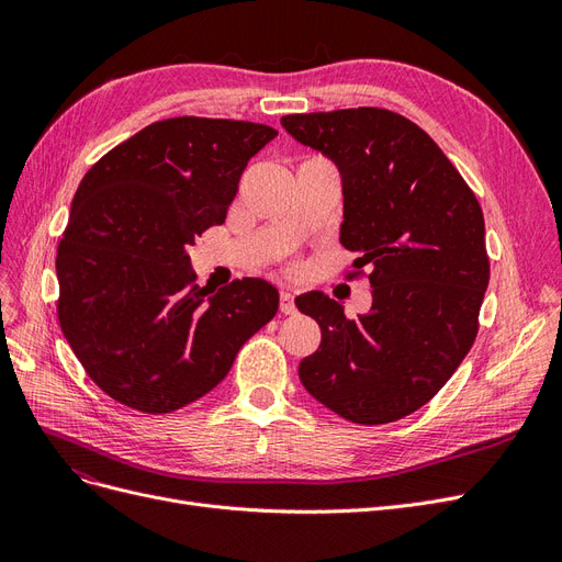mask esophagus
I'll list each match as a JSON object with an SVG mask.
<instances>
[{
  "label": "esophagus",
  "instance_id": "34e87169",
  "mask_svg": "<svg viewBox=\"0 0 562 562\" xmlns=\"http://www.w3.org/2000/svg\"><path fill=\"white\" fill-rule=\"evenodd\" d=\"M279 307H281L283 314H293L295 312V295H293V291H281Z\"/></svg>",
  "mask_w": 562,
  "mask_h": 562
}]
</instances>
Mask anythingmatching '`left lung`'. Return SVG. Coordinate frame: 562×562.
<instances>
[{
	"label": "left lung",
	"instance_id": "obj_1",
	"mask_svg": "<svg viewBox=\"0 0 562 562\" xmlns=\"http://www.w3.org/2000/svg\"><path fill=\"white\" fill-rule=\"evenodd\" d=\"M342 178L339 244L370 267L372 307L347 318L326 293L295 300L321 347L302 359L310 394L356 424H386L431 401L464 361L490 281L485 220L440 147L380 108L281 116Z\"/></svg>",
	"mask_w": 562,
	"mask_h": 562
}]
</instances>
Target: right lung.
Masks as SVG:
<instances>
[{
	"mask_svg": "<svg viewBox=\"0 0 562 562\" xmlns=\"http://www.w3.org/2000/svg\"><path fill=\"white\" fill-rule=\"evenodd\" d=\"M277 131L176 116L116 145L83 176L56 255L58 318L91 380L149 415L209 394L279 310L265 279L194 283L187 248L223 225L250 157Z\"/></svg>",
	"mask_w": 562,
	"mask_h": 562,
	"instance_id": "add662e5",
	"label": "right lung"
}]
</instances>
